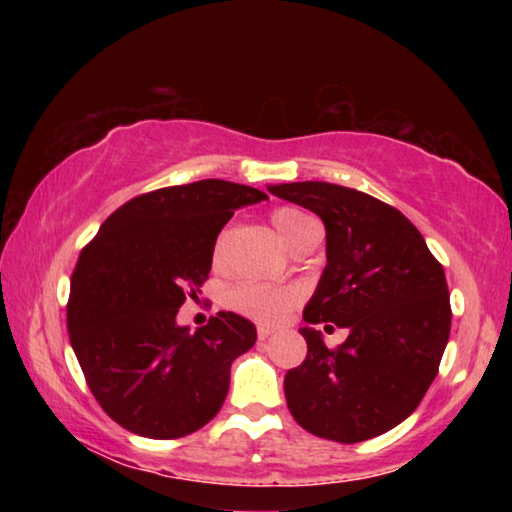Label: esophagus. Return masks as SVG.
<instances>
[{
	"instance_id": "34e87169",
	"label": "esophagus",
	"mask_w": 512,
	"mask_h": 512,
	"mask_svg": "<svg viewBox=\"0 0 512 512\" xmlns=\"http://www.w3.org/2000/svg\"><path fill=\"white\" fill-rule=\"evenodd\" d=\"M270 335H272V331H268V328H258V340H268L270 338Z\"/></svg>"
}]
</instances>
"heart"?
Here are the masks:
<instances>
[{"label": "heart", "mask_w": 512, "mask_h": 512, "mask_svg": "<svg viewBox=\"0 0 512 512\" xmlns=\"http://www.w3.org/2000/svg\"><path fill=\"white\" fill-rule=\"evenodd\" d=\"M270 221L282 237V242L291 251L303 249L319 235V223L296 207H277L270 214ZM226 251V233H221L214 242V263H221ZM298 291L289 286H265V284H237L228 291L226 303L235 312L258 321V324H279L298 303Z\"/></svg>", "instance_id": "heart-1"}]
</instances>
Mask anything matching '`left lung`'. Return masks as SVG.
Masks as SVG:
<instances>
[{
    "label": "left lung",
    "instance_id": "left-lung-1",
    "mask_svg": "<svg viewBox=\"0 0 512 512\" xmlns=\"http://www.w3.org/2000/svg\"><path fill=\"white\" fill-rule=\"evenodd\" d=\"M268 191L326 226V268L300 328L307 356L284 377L291 415L335 443L387 433L415 412L438 375L452 324L443 265L422 233L373 195L326 181ZM326 320L350 331L333 350L316 331Z\"/></svg>",
    "mask_w": 512,
    "mask_h": 512
}]
</instances>
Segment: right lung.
Wrapping results in <instances>:
<instances>
[{"label": "right lung", "instance_id": "right-lung-1", "mask_svg": "<svg viewBox=\"0 0 512 512\" xmlns=\"http://www.w3.org/2000/svg\"><path fill=\"white\" fill-rule=\"evenodd\" d=\"M265 198L223 179L158 188L118 207L81 249L69 342L95 401L123 429L181 438L221 410L230 363L254 347L256 326L219 312L191 333L177 312L207 282L214 242L235 209Z\"/></svg>", "mask_w": 512, "mask_h": 512}]
</instances>
